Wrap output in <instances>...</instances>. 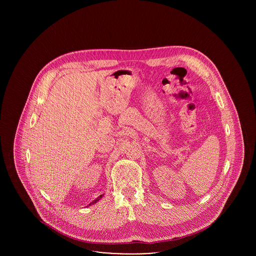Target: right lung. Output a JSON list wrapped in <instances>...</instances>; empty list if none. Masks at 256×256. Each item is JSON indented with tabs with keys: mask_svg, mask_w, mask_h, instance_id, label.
I'll use <instances>...</instances> for the list:
<instances>
[{
	"mask_svg": "<svg viewBox=\"0 0 256 256\" xmlns=\"http://www.w3.org/2000/svg\"><path fill=\"white\" fill-rule=\"evenodd\" d=\"M102 198V195L100 196H98V198H96V200H93V202H91V204H96V202H98V200H100V198ZM90 204H89V206H90Z\"/></svg>",
	"mask_w": 256,
	"mask_h": 256,
	"instance_id": "1",
	"label": "right lung"
}]
</instances>
